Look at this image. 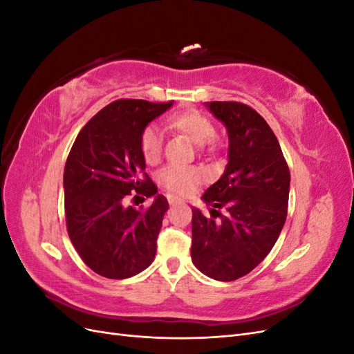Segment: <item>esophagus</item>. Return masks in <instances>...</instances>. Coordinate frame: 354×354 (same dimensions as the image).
<instances>
[{
	"instance_id": "1",
	"label": "esophagus",
	"mask_w": 354,
	"mask_h": 354,
	"mask_svg": "<svg viewBox=\"0 0 354 354\" xmlns=\"http://www.w3.org/2000/svg\"><path fill=\"white\" fill-rule=\"evenodd\" d=\"M168 202H169L171 207H174V205H183V202H181L178 198H174V196H168Z\"/></svg>"
}]
</instances>
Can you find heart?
Listing matches in <instances>:
<instances>
[{"mask_svg": "<svg viewBox=\"0 0 354 354\" xmlns=\"http://www.w3.org/2000/svg\"><path fill=\"white\" fill-rule=\"evenodd\" d=\"M168 124L187 136L192 142L202 146L207 152L214 153L220 149V140L212 136L214 124L209 118L199 111H185L169 116ZM164 137L155 125L146 127L140 136V151L147 165H155L162 156ZM203 180V173L196 167L169 165L159 171L158 181L164 189L174 195H189L195 186Z\"/></svg>", "mask_w": 354, "mask_h": 354, "instance_id": "heart-1", "label": "heart"}]
</instances>
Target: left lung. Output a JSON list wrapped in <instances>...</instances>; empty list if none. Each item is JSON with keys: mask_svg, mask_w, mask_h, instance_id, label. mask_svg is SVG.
<instances>
[{"mask_svg": "<svg viewBox=\"0 0 354 354\" xmlns=\"http://www.w3.org/2000/svg\"><path fill=\"white\" fill-rule=\"evenodd\" d=\"M205 104L227 128L229 162L202 196L212 218L192 208L190 255L203 274L230 282L254 270L279 238L291 176L279 142L260 113L239 102Z\"/></svg>", "mask_w": 354, "mask_h": 354, "instance_id": "8db88e82", "label": "left lung"}]
</instances>
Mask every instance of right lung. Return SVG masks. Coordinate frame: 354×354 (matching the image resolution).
Returning <instances> with one entry per match:
<instances>
[{
	"label": "right lung",
	"instance_id": "right-lung-1",
	"mask_svg": "<svg viewBox=\"0 0 354 354\" xmlns=\"http://www.w3.org/2000/svg\"><path fill=\"white\" fill-rule=\"evenodd\" d=\"M171 106L134 99L109 103L82 127L66 159L63 187L71 242L82 261L108 279L131 277L155 259L168 201L145 173L140 136ZM130 194L156 201L147 209L127 207Z\"/></svg>",
	"mask_w": 354,
	"mask_h": 354
}]
</instances>
